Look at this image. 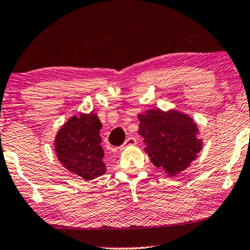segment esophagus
<instances>
[{"label":"esophagus","mask_w":250,"mask_h":250,"mask_svg":"<svg viewBox=\"0 0 250 250\" xmlns=\"http://www.w3.org/2000/svg\"><path fill=\"white\" fill-rule=\"evenodd\" d=\"M136 145V140L134 138H128L127 140H126L125 143L123 146H121V148H119V150H124L125 148H127V146H135Z\"/></svg>","instance_id":"obj_1"}]
</instances>
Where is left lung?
Wrapping results in <instances>:
<instances>
[{
  "label": "left lung",
  "mask_w": 250,
  "mask_h": 250,
  "mask_svg": "<svg viewBox=\"0 0 250 250\" xmlns=\"http://www.w3.org/2000/svg\"><path fill=\"white\" fill-rule=\"evenodd\" d=\"M138 118L139 134L146 143L145 152L167 175L175 176L187 169L203 149L197 123L177 109H150Z\"/></svg>",
  "instance_id": "8db88e82"
}]
</instances>
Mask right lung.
<instances>
[{
    "mask_svg": "<svg viewBox=\"0 0 250 250\" xmlns=\"http://www.w3.org/2000/svg\"><path fill=\"white\" fill-rule=\"evenodd\" d=\"M101 128L100 119L93 111L73 116L59 128L54 138V151L68 172L85 181L105 173Z\"/></svg>",
    "mask_w": 250,
    "mask_h": 250,
    "instance_id": "obj_1",
    "label": "right lung"
}]
</instances>
